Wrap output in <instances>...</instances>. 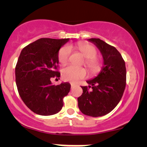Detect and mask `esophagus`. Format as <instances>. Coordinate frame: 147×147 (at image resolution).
Returning a JSON list of instances; mask_svg holds the SVG:
<instances>
[{
	"label": "esophagus",
	"mask_w": 147,
	"mask_h": 147,
	"mask_svg": "<svg viewBox=\"0 0 147 147\" xmlns=\"http://www.w3.org/2000/svg\"><path fill=\"white\" fill-rule=\"evenodd\" d=\"M70 84H71V87H74L75 86V84H74V83H70Z\"/></svg>",
	"instance_id": "esophagus-1"
}]
</instances>
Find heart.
Listing matches in <instances>:
<instances>
[{
    "label": "heart",
    "mask_w": 147,
    "mask_h": 147,
    "mask_svg": "<svg viewBox=\"0 0 147 147\" xmlns=\"http://www.w3.org/2000/svg\"><path fill=\"white\" fill-rule=\"evenodd\" d=\"M77 48L85 57L83 64L85 65L92 74H97L101 71L103 63L100 57H97V48L94 45L86 42H80ZM72 49L69 45H65L60 49L57 54L58 61L62 65H65L69 61ZM86 69L82 67L68 65L62 71L63 78L65 81L76 82L86 76Z\"/></svg>",
    "instance_id": "1"
}]
</instances>
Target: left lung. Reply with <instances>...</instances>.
Instances as JSON below:
<instances>
[{
    "mask_svg": "<svg viewBox=\"0 0 147 147\" xmlns=\"http://www.w3.org/2000/svg\"><path fill=\"white\" fill-rule=\"evenodd\" d=\"M89 41L100 49L104 66L97 77L87 81L90 85L81 87L82 94L78 98V107L87 116L97 117L107 115L118 105L126 87L125 62L119 52L99 38Z\"/></svg>",
    "mask_w": 147,
    "mask_h": 147,
    "instance_id": "8db88e82",
    "label": "left lung"
}]
</instances>
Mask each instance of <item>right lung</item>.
I'll use <instances>...</instances> for the list:
<instances>
[{
    "mask_svg": "<svg viewBox=\"0 0 147 147\" xmlns=\"http://www.w3.org/2000/svg\"><path fill=\"white\" fill-rule=\"evenodd\" d=\"M69 40L40 38L22 50L16 66V82L19 95L25 105L37 115L57 114L63 107V98L70 84L53 85L50 80L59 78V50Z\"/></svg>",
    "mask_w": 147,
    "mask_h": 147,
    "instance_id": "obj_1",
    "label": "right lung"
}]
</instances>
